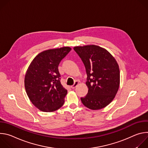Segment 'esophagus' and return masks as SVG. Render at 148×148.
I'll list each match as a JSON object with an SVG mask.
<instances>
[{"label": "esophagus", "instance_id": "esophagus-1", "mask_svg": "<svg viewBox=\"0 0 148 148\" xmlns=\"http://www.w3.org/2000/svg\"><path fill=\"white\" fill-rule=\"evenodd\" d=\"M78 84H79L78 81H76L75 82V83L74 84V85H73L72 86H71V88L72 89H74L75 88H76V87H77V86L78 85Z\"/></svg>", "mask_w": 148, "mask_h": 148}]
</instances>
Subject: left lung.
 I'll return each instance as SVG.
<instances>
[{"label":"left lung","instance_id":"obj_1","mask_svg":"<svg viewBox=\"0 0 148 148\" xmlns=\"http://www.w3.org/2000/svg\"><path fill=\"white\" fill-rule=\"evenodd\" d=\"M87 74L88 92L81 98L84 106L92 110L102 109L114 99L119 87L120 71L115 58L106 49L96 45L75 46Z\"/></svg>","mask_w":148,"mask_h":148}]
</instances>
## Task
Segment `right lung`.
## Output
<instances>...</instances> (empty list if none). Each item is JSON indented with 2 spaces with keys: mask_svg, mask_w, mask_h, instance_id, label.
Instances as JSON below:
<instances>
[{
  "mask_svg": "<svg viewBox=\"0 0 148 148\" xmlns=\"http://www.w3.org/2000/svg\"><path fill=\"white\" fill-rule=\"evenodd\" d=\"M71 50L70 47H63L43 51L29 65L25 77V90L39 110L53 112L64 104L67 91L60 82L58 66Z\"/></svg>",
  "mask_w": 148,
  "mask_h": 148,
  "instance_id": "add662e5",
  "label": "right lung"
}]
</instances>
